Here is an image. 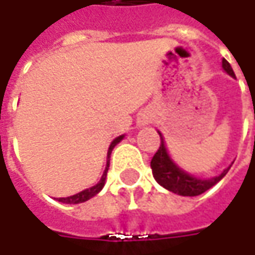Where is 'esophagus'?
Here are the masks:
<instances>
[{
    "label": "esophagus",
    "instance_id": "1",
    "mask_svg": "<svg viewBox=\"0 0 255 255\" xmlns=\"http://www.w3.org/2000/svg\"><path fill=\"white\" fill-rule=\"evenodd\" d=\"M152 113L147 112V111H144L139 115V118H137V123H139V126H146V125H149V123H152Z\"/></svg>",
    "mask_w": 255,
    "mask_h": 255
}]
</instances>
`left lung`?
<instances>
[{
  "mask_svg": "<svg viewBox=\"0 0 255 255\" xmlns=\"http://www.w3.org/2000/svg\"><path fill=\"white\" fill-rule=\"evenodd\" d=\"M223 69L231 76H236L231 65L226 59H223ZM159 136H160V146L153 156L150 167H152L153 177L164 189L173 191L176 194H180V196H199L201 193L211 189L214 184H217L227 174L229 169H226L220 176H216L209 180H201V179L187 174L186 171L179 169L174 163L171 162V159L166 152L160 132H159Z\"/></svg>",
  "mask_w": 255,
  "mask_h": 255,
  "instance_id": "left-lung-1",
  "label": "left lung"
}]
</instances>
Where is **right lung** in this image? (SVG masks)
<instances>
[{
    "mask_svg": "<svg viewBox=\"0 0 255 255\" xmlns=\"http://www.w3.org/2000/svg\"><path fill=\"white\" fill-rule=\"evenodd\" d=\"M122 139H123V136H119V137H116V139L111 143L109 150H108V159L111 157V153H112L113 147H115L118 143L121 142ZM108 169H109V160H108V164H106V169H105V171H103L102 179H101V181H99L98 184H95V186L91 187V189H86V190L81 191V193H78V194H74V196H71V197H61V199H58V201H61V203H66V204H78V203H84V201L92 199L93 196H96V194L103 189V186H105V180H106V174H108Z\"/></svg>",
    "mask_w": 255,
    "mask_h": 255,
    "instance_id": "obj_1",
    "label": "right lung"
}]
</instances>
